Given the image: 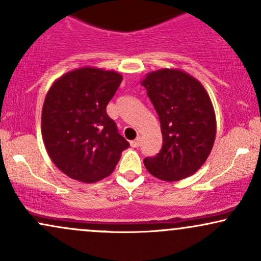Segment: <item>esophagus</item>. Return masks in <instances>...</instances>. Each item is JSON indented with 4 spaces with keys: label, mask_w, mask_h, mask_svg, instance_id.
Returning a JSON list of instances; mask_svg holds the SVG:
<instances>
[{
    "label": "esophagus",
    "mask_w": 261,
    "mask_h": 261,
    "mask_svg": "<svg viewBox=\"0 0 261 261\" xmlns=\"http://www.w3.org/2000/svg\"><path fill=\"white\" fill-rule=\"evenodd\" d=\"M130 145H131V147H135V148H137V147H139V146L141 145V139H140V137H137L136 140L131 141V142H130Z\"/></svg>",
    "instance_id": "obj_1"
}]
</instances>
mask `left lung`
<instances>
[{"instance_id":"obj_1","label":"left lung","mask_w":261,"mask_h":261,"mask_svg":"<svg viewBox=\"0 0 261 261\" xmlns=\"http://www.w3.org/2000/svg\"><path fill=\"white\" fill-rule=\"evenodd\" d=\"M141 85L147 91L161 122L160 153L143 160L146 169L164 181L193 175L207 160L216 137V116L199 81L179 70L148 73Z\"/></svg>"}]
</instances>
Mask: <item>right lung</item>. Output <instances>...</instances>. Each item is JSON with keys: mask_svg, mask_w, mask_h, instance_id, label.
Returning a JSON list of instances; mask_svg holds the SVG:
<instances>
[{"mask_svg": "<svg viewBox=\"0 0 261 261\" xmlns=\"http://www.w3.org/2000/svg\"><path fill=\"white\" fill-rule=\"evenodd\" d=\"M122 76L83 67L54 82L41 112L44 145L55 166L70 178L94 182L113 173L128 142L107 106Z\"/></svg>", "mask_w": 261, "mask_h": 261, "instance_id": "1", "label": "right lung"}]
</instances>
